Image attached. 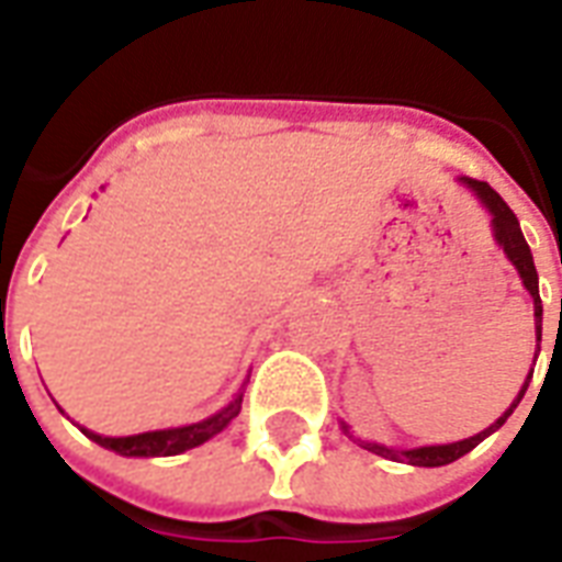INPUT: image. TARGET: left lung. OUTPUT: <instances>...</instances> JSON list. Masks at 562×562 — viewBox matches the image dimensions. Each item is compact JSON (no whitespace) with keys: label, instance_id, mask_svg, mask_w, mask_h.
<instances>
[{"label":"left lung","instance_id":"1","mask_svg":"<svg viewBox=\"0 0 562 562\" xmlns=\"http://www.w3.org/2000/svg\"><path fill=\"white\" fill-rule=\"evenodd\" d=\"M460 183L467 186L470 192H475V198L482 201L484 207H487V213H491V228H494V240L499 246H503V252H506V258L518 268L520 280H524V289L530 292L532 297V310H536V340H542V297H539V273H536V265H532V252L530 246H527V240H524V234H520V225H518V216L512 213V207H508L503 198L496 195L491 186L484 183V180H472V177H460ZM562 322V316H560ZM532 379V370L530 376H527V382H524V389H520L518 401L508 406L506 413L499 415L487 430H482V434L470 436V439H460V442H448V446H422V448H409V451H397V448H389V446H379V442H364V439H358L361 446L367 448V451H373V454H379V458H389V460H406V463H413V467H446V463H451V460L463 458L467 451H472V448L482 442L484 436H491L494 430H499L503 424H506V418L512 413H515V406L520 403V397L527 394V385H530ZM342 430L349 434V424L340 422ZM352 436V434H349Z\"/></svg>","mask_w":562,"mask_h":562}]
</instances>
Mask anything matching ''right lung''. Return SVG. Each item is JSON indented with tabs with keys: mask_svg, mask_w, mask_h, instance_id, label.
Segmentation results:
<instances>
[{
	"mask_svg": "<svg viewBox=\"0 0 562 562\" xmlns=\"http://www.w3.org/2000/svg\"><path fill=\"white\" fill-rule=\"evenodd\" d=\"M240 403H244V391H240L222 413L210 415V418H204V422L198 424L171 427V430H149V434L138 436H102L92 434L87 427H80V430L90 436L92 442H99L102 448H111V451L123 454V458H171V454L189 451V448L207 442L210 436H216L220 430H225L228 422L237 418V413H240Z\"/></svg>",
	"mask_w": 562,
	"mask_h": 562,
	"instance_id": "obj_1",
	"label": "right lung"
}]
</instances>
